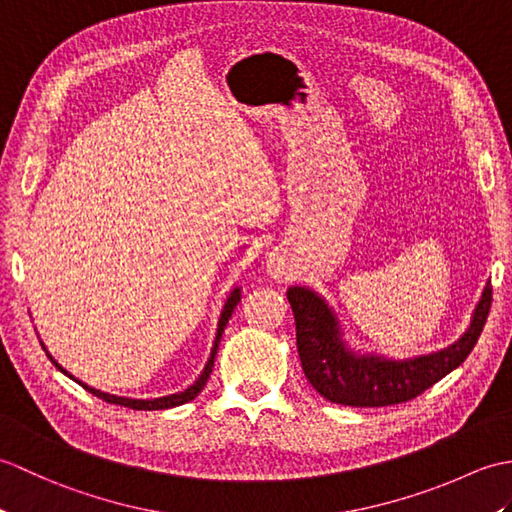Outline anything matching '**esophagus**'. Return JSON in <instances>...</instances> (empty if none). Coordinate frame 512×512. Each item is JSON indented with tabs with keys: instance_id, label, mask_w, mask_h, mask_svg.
<instances>
[{
	"instance_id": "34e87169",
	"label": "esophagus",
	"mask_w": 512,
	"mask_h": 512,
	"mask_svg": "<svg viewBox=\"0 0 512 512\" xmlns=\"http://www.w3.org/2000/svg\"><path fill=\"white\" fill-rule=\"evenodd\" d=\"M266 273L275 281H288L295 277L297 268L292 264V259L286 255V250L275 248L266 259Z\"/></svg>"
}]
</instances>
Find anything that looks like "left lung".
Instances as JSON below:
<instances>
[{"instance_id":"left-lung-1","label":"left lung","mask_w":512,"mask_h":512,"mask_svg":"<svg viewBox=\"0 0 512 512\" xmlns=\"http://www.w3.org/2000/svg\"><path fill=\"white\" fill-rule=\"evenodd\" d=\"M286 295L295 312L297 350L310 385L336 405L387 407L420 396L466 361L491 312L493 288L486 284L469 330L458 341L405 361L352 352L343 341L336 314L314 290L292 286Z\"/></svg>"}]
</instances>
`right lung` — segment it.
I'll return each instance as SVG.
<instances>
[{"label":"right lung","mask_w":512,"mask_h":512,"mask_svg":"<svg viewBox=\"0 0 512 512\" xmlns=\"http://www.w3.org/2000/svg\"><path fill=\"white\" fill-rule=\"evenodd\" d=\"M239 299H242V295H239V288H235L233 292H231V297L226 299V303H224V310H222V314H220V323H217V334H215V343H213V350H211V356H209V363L204 365V369H202V374L198 376V380H195V383L191 385V387H187L184 391H178V394H171V396H162V398H147V400H138V398H125V396H114V394H105V391H101V389H94V387H88L85 383H81L79 378H74L72 374H68L65 372V369L54 361V358L50 356V361L54 363V367L57 369H61V372L65 374V376H70L74 383H79L83 389H88L90 394H94L96 398H101V400H105V402H112V405H123V407H129V409H138V411H156V409H171V407H178V405H184V402H189V400H193L195 396L200 394V391L204 389V385H206V380H209V376H211V372H213V361H215V354H217V345H220V339H222V332H224V328H226V323H228V319H231V314H233V310H235V306L239 303ZM43 350H46V347H43Z\"/></svg>","instance_id":"obj_1"}]
</instances>
